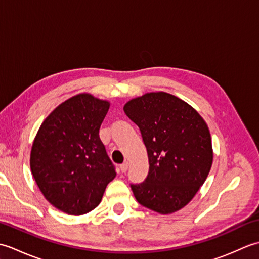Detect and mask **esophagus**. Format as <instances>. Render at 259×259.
<instances>
[{
    "label": "esophagus",
    "mask_w": 259,
    "mask_h": 259,
    "mask_svg": "<svg viewBox=\"0 0 259 259\" xmlns=\"http://www.w3.org/2000/svg\"><path fill=\"white\" fill-rule=\"evenodd\" d=\"M128 167H129V163L125 161V162H123L122 164H120V170H121V171H122V172H125L126 170H128Z\"/></svg>",
    "instance_id": "34e87169"
}]
</instances>
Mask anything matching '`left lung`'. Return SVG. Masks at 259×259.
I'll return each instance as SVG.
<instances>
[{
    "instance_id": "obj_1",
    "label": "left lung",
    "mask_w": 259,
    "mask_h": 259,
    "mask_svg": "<svg viewBox=\"0 0 259 259\" xmlns=\"http://www.w3.org/2000/svg\"><path fill=\"white\" fill-rule=\"evenodd\" d=\"M123 111L139 126L149 159L147 179L131 185L137 201L161 214L180 210L211 169L213 151L206 121L190 104L163 91L131 99Z\"/></svg>"
}]
</instances>
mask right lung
Masks as SVG:
<instances>
[{"instance_id":"right-lung-1","label":"right lung","mask_w":259,"mask_h":259,"mask_svg":"<svg viewBox=\"0 0 259 259\" xmlns=\"http://www.w3.org/2000/svg\"><path fill=\"white\" fill-rule=\"evenodd\" d=\"M110 102L83 92L60 103L38 128L30 167L46 199L80 216L101 202L115 171L99 137Z\"/></svg>"}]
</instances>
